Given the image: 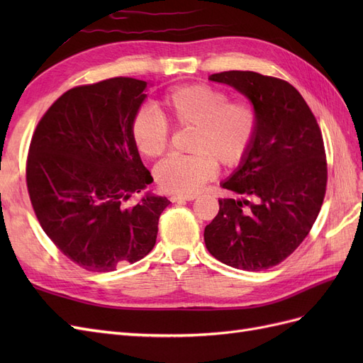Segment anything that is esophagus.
<instances>
[{"mask_svg":"<svg viewBox=\"0 0 363 363\" xmlns=\"http://www.w3.org/2000/svg\"><path fill=\"white\" fill-rule=\"evenodd\" d=\"M195 199V195H172L171 201L172 203H183V201H192Z\"/></svg>","mask_w":363,"mask_h":363,"instance_id":"obj_1","label":"esophagus"}]
</instances>
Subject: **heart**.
I'll return each mask as SVG.
<instances>
[{"label":"heart","mask_w":363,"mask_h":363,"mask_svg":"<svg viewBox=\"0 0 363 363\" xmlns=\"http://www.w3.org/2000/svg\"><path fill=\"white\" fill-rule=\"evenodd\" d=\"M163 115L179 127H195L189 156L162 160L155 175L163 191L192 195L224 167L242 163L255 144L257 112L245 100H230L225 91L194 83L174 87L162 98ZM130 133L138 151L147 159L160 157L169 144L167 120L150 104L139 106L130 121Z\"/></svg>","instance_id":"heart-1"}]
</instances>
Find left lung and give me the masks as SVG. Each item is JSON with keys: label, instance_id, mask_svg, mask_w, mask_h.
Instances as JSON below:
<instances>
[{"label": "left lung", "instance_id": "1", "mask_svg": "<svg viewBox=\"0 0 363 363\" xmlns=\"http://www.w3.org/2000/svg\"><path fill=\"white\" fill-rule=\"evenodd\" d=\"M208 79L248 98L257 112V133L242 164L223 183L245 199L219 200L204 242L228 267L268 269L298 248L321 211L327 186L321 128L300 92L281 79L252 71Z\"/></svg>", "mask_w": 363, "mask_h": 363}]
</instances>
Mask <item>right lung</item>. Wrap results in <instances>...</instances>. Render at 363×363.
Returning <instances> with one entry per match:
<instances>
[{"mask_svg": "<svg viewBox=\"0 0 363 363\" xmlns=\"http://www.w3.org/2000/svg\"><path fill=\"white\" fill-rule=\"evenodd\" d=\"M147 82L115 77L72 87L45 112L27 156V189L43 232L94 272L145 257L156 244L164 196L133 194L152 182L130 133Z\"/></svg>", "mask_w": 363, "mask_h": 363, "instance_id": "right-lung-1", "label": "right lung"}]
</instances>
